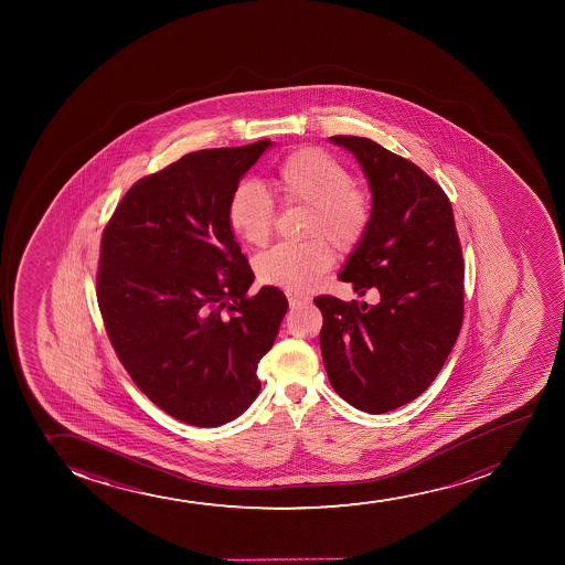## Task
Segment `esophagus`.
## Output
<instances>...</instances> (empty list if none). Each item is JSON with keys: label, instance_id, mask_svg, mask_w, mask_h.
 Returning <instances> with one entry per match:
<instances>
[{"label": "esophagus", "instance_id": "34e87169", "mask_svg": "<svg viewBox=\"0 0 565 565\" xmlns=\"http://www.w3.org/2000/svg\"><path fill=\"white\" fill-rule=\"evenodd\" d=\"M288 296V303H290V307H298L301 306V303H307L306 298H301V296H296V294L288 292L286 294Z\"/></svg>", "mask_w": 565, "mask_h": 565}]
</instances>
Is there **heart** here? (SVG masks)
Here are the masks:
<instances>
[{
  "instance_id": "1",
  "label": "heart",
  "mask_w": 565,
  "mask_h": 565,
  "mask_svg": "<svg viewBox=\"0 0 565 565\" xmlns=\"http://www.w3.org/2000/svg\"><path fill=\"white\" fill-rule=\"evenodd\" d=\"M352 175L335 156L317 147L298 149L286 156L273 175L275 192L286 205L311 207L306 243H280L254 259L259 282L290 292H307L333 266L330 241L339 253H351L371 226V202L352 186ZM227 226L253 247L271 237L275 207L266 190L254 182H241L227 200Z\"/></svg>"
}]
</instances>
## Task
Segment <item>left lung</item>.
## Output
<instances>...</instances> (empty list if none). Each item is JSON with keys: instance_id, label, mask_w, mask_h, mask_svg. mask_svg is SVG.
Here are the masks:
<instances>
[{"instance_id": "1", "label": "left lung", "mask_w": 565, "mask_h": 565, "mask_svg": "<svg viewBox=\"0 0 565 565\" xmlns=\"http://www.w3.org/2000/svg\"><path fill=\"white\" fill-rule=\"evenodd\" d=\"M370 181L371 226L339 279L376 288L375 306L315 298L331 386L352 407L383 415L420 396L447 362L463 320V258L441 186L367 137L333 136Z\"/></svg>"}]
</instances>
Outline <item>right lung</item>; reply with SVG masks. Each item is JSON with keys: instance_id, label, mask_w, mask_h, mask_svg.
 Masks as SVG:
<instances>
[{"instance_id": "add662e5", "label": "right lung", "mask_w": 565, "mask_h": 565, "mask_svg": "<svg viewBox=\"0 0 565 565\" xmlns=\"http://www.w3.org/2000/svg\"><path fill=\"white\" fill-rule=\"evenodd\" d=\"M269 139L190 152L131 186L99 248L105 330L134 383L177 420L216 428L258 397L256 370L288 309L254 273L226 207Z\"/></svg>"}]
</instances>
